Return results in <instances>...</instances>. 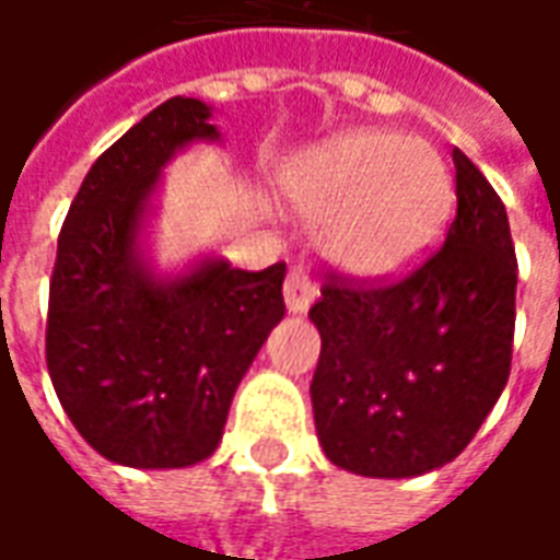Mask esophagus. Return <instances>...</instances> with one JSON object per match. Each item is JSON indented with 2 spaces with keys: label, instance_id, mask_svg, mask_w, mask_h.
<instances>
[{
  "label": "esophagus",
  "instance_id": "1",
  "mask_svg": "<svg viewBox=\"0 0 560 560\" xmlns=\"http://www.w3.org/2000/svg\"><path fill=\"white\" fill-rule=\"evenodd\" d=\"M319 295V287L317 280L311 277V271H304L302 265L299 268H292L287 273V283H283V299H287V307L292 314H302L307 311L314 299Z\"/></svg>",
  "mask_w": 560,
  "mask_h": 560
}]
</instances>
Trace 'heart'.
Returning <instances> with one entry per match:
<instances>
[{"mask_svg":"<svg viewBox=\"0 0 560 560\" xmlns=\"http://www.w3.org/2000/svg\"><path fill=\"white\" fill-rule=\"evenodd\" d=\"M295 210L319 225L323 253L350 273L387 277L418 261L454 203L448 164L430 142L353 130L287 176Z\"/></svg>","mask_w":560,"mask_h":560,"instance_id":"heart-1","label":"heart"}]
</instances>
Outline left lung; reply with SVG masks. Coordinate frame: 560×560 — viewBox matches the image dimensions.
Returning a JSON list of instances; mask_svg holds the SVG:
<instances>
[{"mask_svg": "<svg viewBox=\"0 0 560 560\" xmlns=\"http://www.w3.org/2000/svg\"><path fill=\"white\" fill-rule=\"evenodd\" d=\"M457 215L415 271L387 283L331 271L311 402L331 464L411 479L451 464L479 433L512 365L518 261L506 207L454 149Z\"/></svg>", "mask_w": 560, "mask_h": 560, "instance_id": "1", "label": "left lung"}]
</instances>
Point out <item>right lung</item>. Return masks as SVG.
<instances>
[{
  "mask_svg": "<svg viewBox=\"0 0 560 560\" xmlns=\"http://www.w3.org/2000/svg\"><path fill=\"white\" fill-rule=\"evenodd\" d=\"M219 140L210 106L170 96L88 170L57 237L45 360L81 439L133 469L207 460L231 399L283 319V277L203 258L158 277L140 229L161 167L188 142Z\"/></svg>",
  "mask_w": 560,
  "mask_h": 560,
  "instance_id": "obj_1",
  "label": "right lung"
}]
</instances>
